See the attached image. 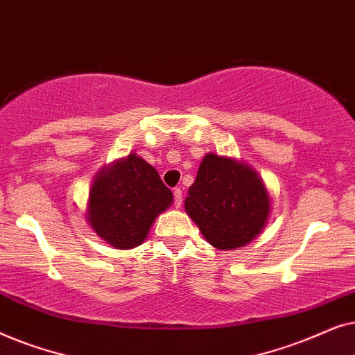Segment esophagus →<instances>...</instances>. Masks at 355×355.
I'll return each mask as SVG.
<instances>
[{
  "label": "esophagus",
  "mask_w": 355,
  "mask_h": 355,
  "mask_svg": "<svg viewBox=\"0 0 355 355\" xmlns=\"http://www.w3.org/2000/svg\"><path fill=\"white\" fill-rule=\"evenodd\" d=\"M182 191L181 189H174V205H176V208H181L182 205Z\"/></svg>",
  "instance_id": "34e87169"
}]
</instances>
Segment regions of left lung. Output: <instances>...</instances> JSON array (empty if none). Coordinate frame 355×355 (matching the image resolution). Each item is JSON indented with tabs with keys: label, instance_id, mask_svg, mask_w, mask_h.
<instances>
[{
	"label": "left lung",
	"instance_id": "left-lung-1",
	"mask_svg": "<svg viewBox=\"0 0 355 355\" xmlns=\"http://www.w3.org/2000/svg\"><path fill=\"white\" fill-rule=\"evenodd\" d=\"M186 213L215 249L232 250L254 241L270 215V196L255 169L207 153L189 187Z\"/></svg>",
	"mask_w": 355,
	"mask_h": 355
}]
</instances>
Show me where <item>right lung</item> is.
<instances>
[{"label":"right lung","mask_w":355,"mask_h":355,"mask_svg":"<svg viewBox=\"0 0 355 355\" xmlns=\"http://www.w3.org/2000/svg\"><path fill=\"white\" fill-rule=\"evenodd\" d=\"M171 203L173 192L157 169L130 153L96 174L85 216L101 239L125 250L147 239L153 221Z\"/></svg>","instance_id":"right-lung-1"}]
</instances>
